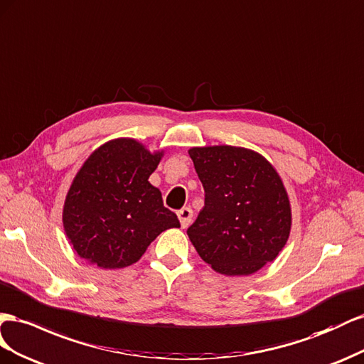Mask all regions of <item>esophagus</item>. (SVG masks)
I'll use <instances>...</instances> for the list:
<instances>
[{
  "label": "esophagus",
  "mask_w": 364,
  "mask_h": 364,
  "mask_svg": "<svg viewBox=\"0 0 364 364\" xmlns=\"http://www.w3.org/2000/svg\"><path fill=\"white\" fill-rule=\"evenodd\" d=\"M176 215H178V220H180V224H181L183 228L191 225L192 218H193V212H192L191 207H183L181 210L176 212Z\"/></svg>",
  "instance_id": "1"
}]
</instances>
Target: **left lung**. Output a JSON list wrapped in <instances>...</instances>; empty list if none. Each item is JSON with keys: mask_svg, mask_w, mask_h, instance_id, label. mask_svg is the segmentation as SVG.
Here are the masks:
<instances>
[{"mask_svg": "<svg viewBox=\"0 0 364 364\" xmlns=\"http://www.w3.org/2000/svg\"><path fill=\"white\" fill-rule=\"evenodd\" d=\"M205 192L188 236L204 262L224 276H248L274 261L291 232L282 178L264 155L228 144L189 149Z\"/></svg>", "mask_w": 364, "mask_h": 364, "instance_id": "8db88e82", "label": "left lung"}]
</instances>
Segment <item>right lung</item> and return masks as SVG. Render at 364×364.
<instances>
[{
    "label": "right lung",
    "instance_id": "right-lung-1",
    "mask_svg": "<svg viewBox=\"0 0 364 364\" xmlns=\"http://www.w3.org/2000/svg\"><path fill=\"white\" fill-rule=\"evenodd\" d=\"M164 155L136 139L100 144L80 166L65 196L62 224L73 250L103 269L136 264L149 244L180 221L149 183Z\"/></svg>",
    "mask_w": 364,
    "mask_h": 364
}]
</instances>
